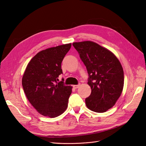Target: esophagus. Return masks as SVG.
Segmentation results:
<instances>
[{"label": "esophagus", "instance_id": "esophagus-1", "mask_svg": "<svg viewBox=\"0 0 146 146\" xmlns=\"http://www.w3.org/2000/svg\"><path fill=\"white\" fill-rule=\"evenodd\" d=\"M80 86V84H76V85H73V88L74 89H76V88H79V86Z\"/></svg>", "mask_w": 146, "mask_h": 146}]
</instances>
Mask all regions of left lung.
<instances>
[{"label": "left lung", "mask_w": 146, "mask_h": 146, "mask_svg": "<svg viewBox=\"0 0 146 146\" xmlns=\"http://www.w3.org/2000/svg\"><path fill=\"white\" fill-rule=\"evenodd\" d=\"M86 66L91 93L86 98L87 108L104 113L113 107L124 86V72L116 56L109 50L91 41L73 43Z\"/></svg>", "instance_id": "left-lung-1"}]
</instances>
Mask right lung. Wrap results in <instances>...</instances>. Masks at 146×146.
Masks as SVG:
<instances>
[{"label":"right lung","instance_id":"add662e5","mask_svg":"<svg viewBox=\"0 0 146 146\" xmlns=\"http://www.w3.org/2000/svg\"><path fill=\"white\" fill-rule=\"evenodd\" d=\"M71 46L65 44L38 52L23 74L22 86L27 99L44 116L57 117L68 107L72 87L66 86L63 78L58 82V78L63 73L62 62Z\"/></svg>","mask_w":146,"mask_h":146}]
</instances>
